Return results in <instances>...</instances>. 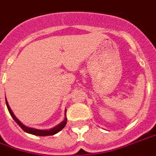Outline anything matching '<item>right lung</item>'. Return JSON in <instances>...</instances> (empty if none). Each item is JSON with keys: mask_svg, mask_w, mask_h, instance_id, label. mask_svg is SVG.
<instances>
[{"mask_svg": "<svg viewBox=\"0 0 156 156\" xmlns=\"http://www.w3.org/2000/svg\"><path fill=\"white\" fill-rule=\"evenodd\" d=\"M5 103H6V106L7 108L9 110V113L11 115V117L13 118V119L15 120V121L18 123V125L20 127L22 128V129L24 130V132H27V133H29V134H33V135L35 136H52L57 133V132H59L62 129L64 128V127L66 126V122H67V119H66V116L65 119H64V121H62L61 122L60 124H58L57 126L54 127L53 128H51V129L49 130H39V129H35V128H32V127H28L26 126H24V124L22 123L21 122H20L18 118H16V116L14 115V113H13L12 110L10 109V106L8 105V102L5 99Z\"/></svg>", "mask_w": 156, "mask_h": 156, "instance_id": "1", "label": "right lung"}]
</instances>
